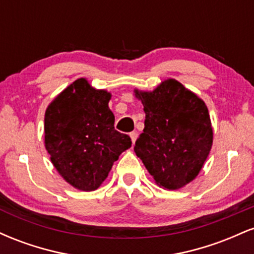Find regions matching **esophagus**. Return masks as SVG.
<instances>
[{
	"label": "esophagus",
	"instance_id": "obj_1",
	"mask_svg": "<svg viewBox=\"0 0 254 254\" xmlns=\"http://www.w3.org/2000/svg\"><path fill=\"white\" fill-rule=\"evenodd\" d=\"M130 137H131V141H132V143H135L136 138H137V132L136 131H132V132H130Z\"/></svg>",
	"mask_w": 254,
	"mask_h": 254
}]
</instances>
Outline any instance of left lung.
Wrapping results in <instances>:
<instances>
[{
  "label": "left lung",
  "mask_w": 254,
  "mask_h": 254,
  "mask_svg": "<svg viewBox=\"0 0 254 254\" xmlns=\"http://www.w3.org/2000/svg\"><path fill=\"white\" fill-rule=\"evenodd\" d=\"M135 93L144 106L145 121L133 150L160 186L178 190L197 177L210 153L206 105L172 78L153 92Z\"/></svg>",
  "instance_id": "left-lung-1"
}]
</instances>
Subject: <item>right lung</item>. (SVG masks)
Masks as SVG:
<instances>
[{
	"mask_svg": "<svg viewBox=\"0 0 254 254\" xmlns=\"http://www.w3.org/2000/svg\"><path fill=\"white\" fill-rule=\"evenodd\" d=\"M110 99L106 90L78 78L46 109L45 148L58 173L78 190H97L131 147L130 137L115 129Z\"/></svg>",
	"mask_w": 254,
	"mask_h": 254,
	"instance_id": "obj_1",
	"label": "right lung"
}]
</instances>
